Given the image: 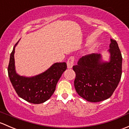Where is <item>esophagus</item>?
Here are the masks:
<instances>
[{
	"instance_id": "34e87169",
	"label": "esophagus",
	"mask_w": 129,
	"mask_h": 129,
	"mask_svg": "<svg viewBox=\"0 0 129 129\" xmlns=\"http://www.w3.org/2000/svg\"><path fill=\"white\" fill-rule=\"evenodd\" d=\"M74 57L71 56L68 59L67 61V67L68 69L71 68L73 67L74 64Z\"/></svg>"
}]
</instances>
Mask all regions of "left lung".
<instances>
[{
    "label": "left lung",
    "instance_id": "left-lung-1",
    "mask_svg": "<svg viewBox=\"0 0 129 129\" xmlns=\"http://www.w3.org/2000/svg\"><path fill=\"white\" fill-rule=\"evenodd\" d=\"M109 61L101 54L83 56L73 69L76 73L74 87L86 101L97 103L109 98L117 87L122 76V57L115 40L111 38Z\"/></svg>",
    "mask_w": 129,
    "mask_h": 129
}]
</instances>
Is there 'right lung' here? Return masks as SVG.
I'll list each match as a JSON object with an SVG mask.
<instances>
[{
	"instance_id": "obj_1",
	"label": "right lung",
	"mask_w": 129,
	"mask_h": 129,
	"mask_svg": "<svg viewBox=\"0 0 129 129\" xmlns=\"http://www.w3.org/2000/svg\"><path fill=\"white\" fill-rule=\"evenodd\" d=\"M19 41L10 54L8 67L10 82L20 98L32 104L45 103L55 92L57 83L67 68V65L65 62L55 63L43 73L36 76H20L16 71L14 59L15 49Z\"/></svg>"
}]
</instances>
